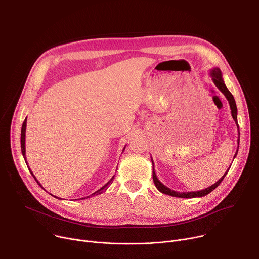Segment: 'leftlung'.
I'll return each mask as SVG.
<instances>
[{
    "label": "left lung",
    "instance_id": "left-lung-1",
    "mask_svg": "<svg viewBox=\"0 0 259 259\" xmlns=\"http://www.w3.org/2000/svg\"><path fill=\"white\" fill-rule=\"evenodd\" d=\"M210 77L212 78V81H213L214 85L221 91V93L225 94V96L227 97V99H228V101H229V103H230V106H231L232 117H233V119L235 120V122H236V124H237V127L239 128L238 119H237V114H238L237 104H236V101H235V98H234L233 94L229 91V89L227 88V86H226V84H225V82H224L223 75H221L220 69H219L218 67L212 68V69L210 70ZM238 131H239V135H240V130L238 129ZM239 142H240V136H239V138H238V146H239ZM237 154H238V150H237V152H236V154H235L234 159L237 157ZM152 164H153V179H154V183H155L156 188H157L161 193H163V194H165V195H169V196L176 197V198H184V199H186V198H187V199H188V198H200V197H204V196L210 194L213 190H215V189L219 186L220 182L224 180L225 176L227 175V173H228L229 170H230V168H229V170H227V172L224 174V176H221V178H220L218 181H216L214 184H212V186H210L209 188H207V189H205V190L198 191V192H189V193H184V192H183V193H179V192H175V191H173V190L167 188L166 186H164V184L158 179V177H157V175H156L153 159H152Z\"/></svg>",
    "mask_w": 259,
    "mask_h": 259
}]
</instances>
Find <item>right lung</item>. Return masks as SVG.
<instances>
[{
  "label": "right lung",
  "instance_id": "1",
  "mask_svg": "<svg viewBox=\"0 0 259 259\" xmlns=\"http://www.w3.org/2000/svg\"><path fill=\"white\" fill-rule=\"evenodd\" d=\"M25 130H26V118H25V120H24V122H23V124H22V127H21V135H20V144H21V153H22V156H23V158H24V161H25V163H26V165H27V162H26V157H25ZM126 147V146H125ZM125 147H124V150H123V152L125 151ZM28 170H29V172L31 173V175L34 177V175L32 174V172H31V170L28 168ZM114 177H115V175L109 179V181L108 182H106L104 186L102 187V188H100L98 191H96L95 193H93V194H91L90 196H87V197H85V198H81V199H78V200H84V199H87V198H91V197H93V196H97V195H100V194H102L103 192H105L107 189H108V187L110 186V184L113 183V181H114ZM34 179H35V181L39 183V186L40 187H42V184L38 181V179H36L35 177H34ZM42 189H44L43 187H42ZM45 190V189H44ZM46 191V190H45ZM51 195V194H50ZM51 196H53V195H51ZM54 198H56V199H60V198H58V197H55V196H53ZM61 200V199H60Z\"/></svg>",
  "mask_w": 259,
  "mask_h": 259
}]
</instances>
